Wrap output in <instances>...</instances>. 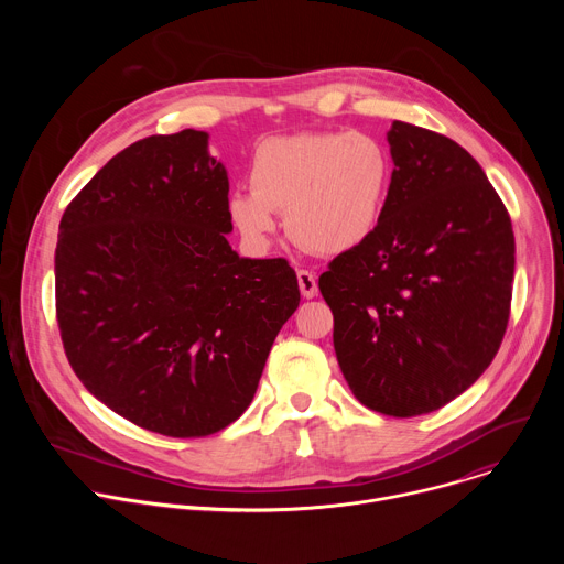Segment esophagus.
<instances>
[{
    "label": "esophagus",
    "mask_w": 564,
    "mask_h": 564,
    "mask_svg": "<svg viewBox=\"0 0 564 564\" xmlns=\"http://www.w3.org/2000/svg\"><path fill=\"white\" fill-rule=\"evenodd\" d=\"M296 279H299V290L303 294V299H312L316 294V276L307 270H299L296 272Z\"/></svg>",
    "instance_id": "34e87169"
}]
</instances>
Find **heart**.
Wrapping results in <instances>:
<instances>
[{"instance_id": "heart-1", "label": "heart", "mask_w": 564, "mask_h": 564, "mask_svg": "<svg viewBox=\"0 0 564 564\" xmlns=\"http://www.w3.org/2000/svg\"><path fill=\"white\" fill-rule=\"evenodd\" d=\"M392 183L386 147L361 131H314L265 140L250 187L229 196L236 229L265 248L285 212L288 234L318 254H341L372 236Z\"/></svg>"}]
</instances>
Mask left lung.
<instances>
[{"mask_svg": "<svg viewBox=\"0 0 564 564\" xmlns=\"http://www.w3.org/2000/svg\"><path fill=\"white\" fill-rule=\"evenodd\" d=\"M392 183L361 246L318 276L335 352L370 411L417 417L489 368L511 312L516 238L477 160L455 140L392 122Z\"/></svg>", "mask_w": 564, "mask_h": 564, "instance_id": "1", "label": "left lung"}]
</instances>
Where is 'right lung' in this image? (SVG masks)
Here are the masks:
<instances>
[{"instance_id":"add662e5","label":"right lung","mask_w":564,"mask_h":564,"mask_svg":"<svg viewBox=\"0 0 564 564\" xmlns=\"http://www.w3.org/2000/svg\"><path fill=\"white\" fill-rule=\"evenodd\" d=\"M207 133L142 138L59 220L55 310L66 359L120 417L167 437L236 422L299 307L285 259L227 243L225 167Z\"/></svg>"}]
</instances>
